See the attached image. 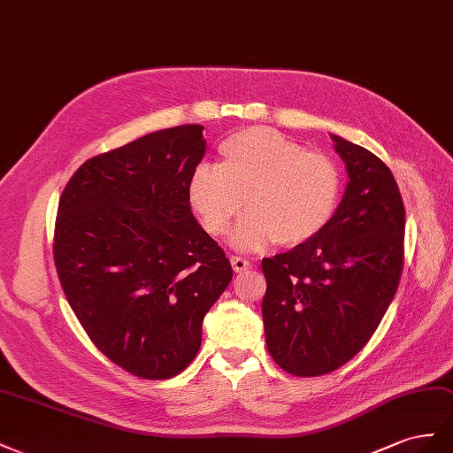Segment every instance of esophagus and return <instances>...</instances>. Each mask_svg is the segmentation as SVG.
I'll use <instances>...</instances> for the list:
<instances>
[{"mask_svg": "<svg viewBox=\"0 0 453 453\" xmlns=\"http://www.w3.org/2000/svg\"><path fill=\"white\" fill-rule=\"evenodd\" d=\"M231 265H234L237 273H242V271L252 267V264L249 260H244V257H239V256H231Z\"/></svg>", "mask_w": 453, "mask_h": 453, "instance_id": "34e87169", "label": "esophagus"}]
</instances>
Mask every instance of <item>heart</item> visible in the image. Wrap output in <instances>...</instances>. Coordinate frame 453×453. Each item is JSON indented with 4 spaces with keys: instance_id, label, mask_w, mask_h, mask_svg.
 <instances>
[{
    "instance_id": "1",
    "label": "heart",
    "mask_w": 453,
    "mask_h": 453,
    "mask_svg": "<svg viewBox=\"0 0 453 453\" xmlns=\"http://www.w3.org/2000/svg\"><path fill=\"white\" fill-rule=\"evenodd\" d=\"M218 153V166L199 165L188 180V201L209 235H226L242 206L249 212L231 234L241 252L264 250L275 241L302 247L332 224L343 176L328 155L305 151L267 127L231 134Z\"/></svg>"
}]
</instances>
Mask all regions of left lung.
<instances>
[{
    "label": "left lung",
    "mask_w": 453,
    "mask_h": 453,
    "mask_svg": "<svg viewBox=\"0 0 453 453\" xmlns=\"http://www.w3.org/2000/svg\"><path fill=\"white\" fill-rule=\"evenodd\" d=\"M330 138L349 176L332 224L262 262L267 351L302 378L334 372L368 343L404 262V204L389 166L366 148Z\"/></svg>",
    "instance_id": "1"
}]
</instances>
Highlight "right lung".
Segmentation results:
<instances>
[{
    "mask_svg": "<svg viewBox=\"0 0 453 453\" xmlns=\"http://www.w3.org/2000/svg\"><path fill=\"white\" fill-rule=\"evenodd\" d=\"M203 128H163L96 155L58 203L66 300L100 351L144 380H169L196 358L203 319L234 277L188 201Z\"/></svg>",
    "mask_w": 453,
    "mask_h": 453,
    "instance_id": "1",
    "label": "right lung"
}]
</instances>
